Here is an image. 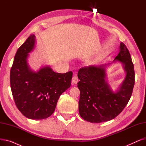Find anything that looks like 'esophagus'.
Here are the masks:
<instances>
[{"mask_svg":"<svg viewBox=\"0 0 146 146\" xmlns=\"http://www.w3.org/2000/svg\"><path fill=\"white\" fill-rule=\"evenodd\" d=\"M78 81H79V79H78V76H76V74H74V75L73 76V78H72V83L73 84V85H76V84L78 83Z\"/></svg>","mask_w":146,"mask_h":146,"instance_id":"34e87169","label":"esophagus"}]
</instances>
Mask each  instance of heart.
<instances>
[{
  "label": "heart",
  "instance_id": "1",
  "mask_svg": "<svg viewBox=\"0 0 146 146\" xmlns=\"http://www.w3.org/2000/svg\"><path fill=\"white\" fill-rule=\"evenodd\" d=\"M94 63V60L93 59H90L88 61V64L90 65V64H92Z\"/></svg>",
  "mask_w": 146,
  "mask_h": 146
}]
</instances>
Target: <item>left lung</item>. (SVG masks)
Returning <instances> with one entry per match:
<instances>
[{
    "instance_id": "8db88e82",
    "label": "left lung",
    "mask_w": 146,
    "mask_h": 146,
    "mask_svg": "<svg viewBox=\"0 0 146 146\" xmlns=\"http://www.w3.org/2000/svg\"><path fill=\"white\" fill-rule=\"evenodd\" d=\"M119 62L123 66L126 77L113 91L106 80L107 67ZM79 112L80 117L92 123L110 121L122 112L132 95L135 82L134 65L125 45L120 43V50L112 63L90 66L79 69Z\"/></svg>"
}]
</instances>
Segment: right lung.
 <instances>
[{
    "label": "right lung",
    "instance_id": "1",
    "mask_svg": "<svg viewBox=\"0 0 146 146\" xmlns=\"http://www.w3.org/2000/svg\"><path fill=\"white\" fill-rule=\"evenodd\" d=\"M35 46L30 35L18 49L10 73L13 98L18 109L31 119H42L54 112L60 96L71 86L73 73H56L49 66L34 71L29 66V53Z\"/></svg>",
    "mask_w": 146,
    "mask_h": 146
}]
</instances>
